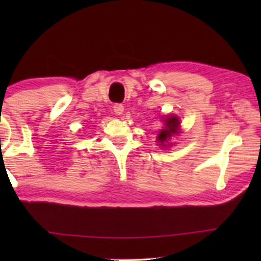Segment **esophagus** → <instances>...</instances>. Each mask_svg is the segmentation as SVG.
<instances>
[{
  "label": "esophagus",
  "mask_w": 261,
  "mask_h": 261,
  "mask_svg": "<svg viewBox=\"0 0 261 261\" xmlns=\"http://www.w3.org/2000/svg\"><path fill=\"white\" fill-rule=\"evenodd\" d=\"M114 113L116 114V115H121V114L123 113V106L120 105V103H116V105H114Z\"/></svg>",
  "instance_id": "obj_1"
}]
</instances>
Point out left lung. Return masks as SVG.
<instances>
[{
	"mask_svg": "<svg viewBox=\"0 0 261 261\" xmlns=\"http://www.w3.org/2000/svg\"><path fill=\"white\" fill-rule=\"evenodd\" d=\"M165 122V129H163L158 135V140L162 142L160 145H164V142H166L173 134H176L179 126V120L176 116H169Z\"/></svg>",
	"mask_w": 261,
	"mask_h": 261,
	"instance_id": "left-lung-1",
	"label": "left lung"
}]
</instances>
